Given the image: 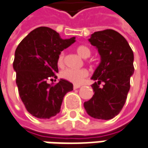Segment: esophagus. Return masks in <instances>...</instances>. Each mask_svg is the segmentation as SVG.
<instances>
[{
	"label": "esophagus",
	"mask_w": 148,
	"mask_h": 148,
	"mask_svg": "<svg viewBox=\"0 0 148 148\" xmlns=\"http://www.w3.org/2000/svg\"><path fill=\"white\" fill-rule=\"evenodd\" d=\"M80 86H81V85H79V84H74V90L79 89V88H80Z\"/></svg>",
	"instance_id": "esophagus-1"
}]
</instances>
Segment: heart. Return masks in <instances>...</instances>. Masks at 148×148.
<instances>
[{"mask_svg":"<svg viewBox=\"0 0 148 148\" xmlns=\"http://www.w3.org/2000/svg\"><path fill=\"white\" fill-rule=\"evenodd\" d=\"M77 53L84 58H89L91 54V50L88 47L84 45H79L76 48ZM64 60H65V53L64 52H61L58 57V65L59 67H63L64 65ZM61 77L69 82L75 84H80L84 82V79L89 75V72L85 69H66L61 71Z\"/></svg>","mask_w":148,"mask_h":148,"instance_id":"obj_1","label":"heart"}]
</instances>
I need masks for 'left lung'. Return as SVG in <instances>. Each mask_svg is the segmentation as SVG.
I'll return each mask as SVG.
<instances>
[{
  "mask_svg": "<svg viewBox=\"0 0 148 148\" xmlns=\"http://www.w3.org/2000/svg\"><path fill=\"white\" fill-rule=\"evenodd\" d=\"M89 41L98 48L101 62L92 76L96 80L91 85L95 94L84 106L91 117L110 120L126 103L134 72L133 52L125 38L112 29L95 32Z\"/></svg>",
  "mask_w": 148,
  "mask_h": 148,
  "instance_id": "1",
  "label": "left lung"
}]
</instances>
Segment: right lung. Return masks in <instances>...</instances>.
Segmentation results:
<instances>
[{
  "label": "right lung",
  "instance_id": "right-lung-1",
  "mask_svg": "<svg viewBox=\"0 0 148 148\" xmlns=\"http://www.w3.org/2000/svg\"><path fill=\"white\" fill-rule=\"evenodd\" d=\"M74 39H62L56 31L40 27L24 38L16 49L13 68L19 95L33 116H55L60 111L64 95L73 90V84L64 79L55 85H50L48 81L57 79L58 57L74 43Z\"/></svg>",
  "mask_w": 148,
  "mask_h": 148
}]
</instances>
